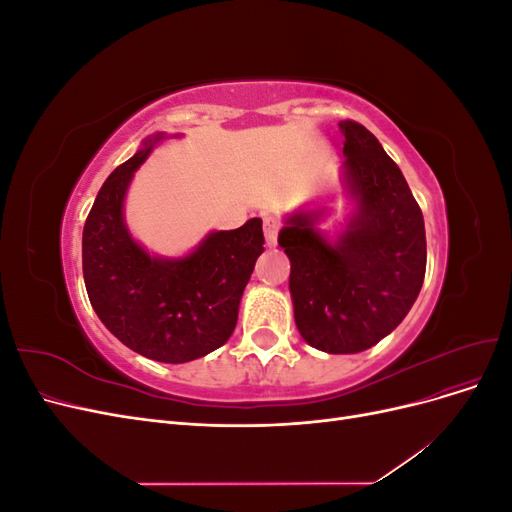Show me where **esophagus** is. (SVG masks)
Returning a JSON list of instances; mask_svg holds the SVG:
<instances>
[{
  "label": "esophagus",
  "instance_id": "esophagus-1",
  "mask_svg": "<svg viewBox=\"0 0 512 512\" xmlns=\"http://www.w3.org/2000/svg\"><path fill=\"white\" fill-rule=\"evenodd\" d=\"M282 228V222L277 218H265V239H267V245L273 247L277 243V232H280Z\"/></svg>",
  "mask_w": 512,
  "mask_h": 512
}]
</instances>
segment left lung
Returning <instances> with one entry per match:
<instances>
[{
  "instance_id": "1",
  "label": "left lung",
  "mask_w": 512,
  "mask_h": 512,
  "mask_svg": "<svg viewBox=\"0 0 512 512\" xmlns=\"http://www.w3.org/2000/svg\"><path fill=\"white\" fill-rule=\"evenodd\" d=\"M344 132V181L356 211L329 243L318 213H294L280 232L290 258L294 322L309 346L354 354L376 346L406 318L427 267L425 222L399 166L356 121Z\"/></svg>"
}]
</instances>
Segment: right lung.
Masks as SVG:
<instances>
[{"label": "right lung", "mask_w": 512, "mask_h": 512, "mask_svg": "<svg viewBox=\"0 0 512 512\" xmlns=\"http://www.w3.org/2000/svg\"><path fill=\"white\" fill-rule=\"evenodd\" d=\"M160 138L145 141L100 188L83 228V277L91 307L121 344L160 363H188L235 331L265 235L252 218L211 232L190 256H149L123 222V196Z\"/></svg>", "instance_id": "add662e5"}]
</instances>
